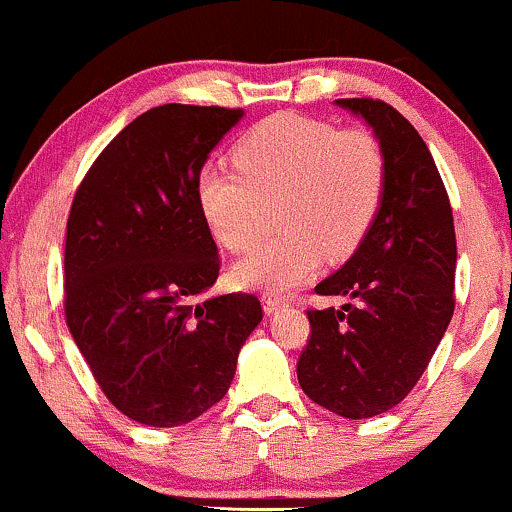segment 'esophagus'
Masks as SVG:
<instances>
[{"mask_svg": "<svg viewBox=\"0 0 512 512\" xmlns=\"http://www.w3.org/2000/svg\"><path fill=\"white\" fill-rule=\"evenodd\" d=\"M284 298H279V296H262V308H264V313L267 315H272V313H276V310L279 308H284Z\"/></svg>", "mask_w": 512, "mask_h": 512, "instance_id": "esophagus-1", "label": "esophagus"}]
</instances>
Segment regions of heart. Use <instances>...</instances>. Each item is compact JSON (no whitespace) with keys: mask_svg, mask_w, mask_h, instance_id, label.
Wrapping results in <instances>:
<instances>
[{"mask_svg":"<svg viewBox=\"0 0 512 512\" xmlns=\"http://www.w3.org/2000/svg\"><path fill=\"white\" fill-rule=\"evenodd\" d=\"M233 163H207L195 199L221 248L243 252L260 233L262 202L284 195L279 226L231 267L238 289L286 293L310 279L325 250H356L378 216L385 192V156L366 129H337L293 113L262 120L240 139Z\"/></svg>","mask_w":512,"mask_h":512,"instance_id":"heart-1","label":"heart"}]
</instances>
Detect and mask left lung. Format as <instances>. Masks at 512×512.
<instances>
[{
	"mask_svg": "<svg viewBox=\"0 0 512 512\" xmlns=\"http://www.w3.org/2000/svg\"><path fill=\"white\" fill-rule=\"evenodd\" d=\"M334 103L373 129L385 156V192L354 255L315 286L320 296L349 301L339 310H308L298 383L320 407L370 419L409 395L448 330L455 223L431 151L407 117L370 98Z\"/></svg>",
	"mask_w": 512,
	"mask_h": 512,
	"instance_id": "left-lung-1",
	"label": "left lung"
}]
</instances>
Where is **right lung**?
I'll list each match as a JSON object with an SVG mask.
<instances>
[{"label":"right lung","mask_w":512,"mask_h":512,"mask_svg":"<svg viewBox=\"0 0 512 512\" xmlns=\"http://www.w3.org/2000/svg\"><path fill=\"white\" fill-rule=\"evenodd\" d=\"M243 110L168 103L129 122L76 190L64 245V313L105 397L139 424L195 421L231 387L260 325L250 293L199 298L219 250L195 180Z\"/></svg>","instance_id":"1"}]
</instances>
